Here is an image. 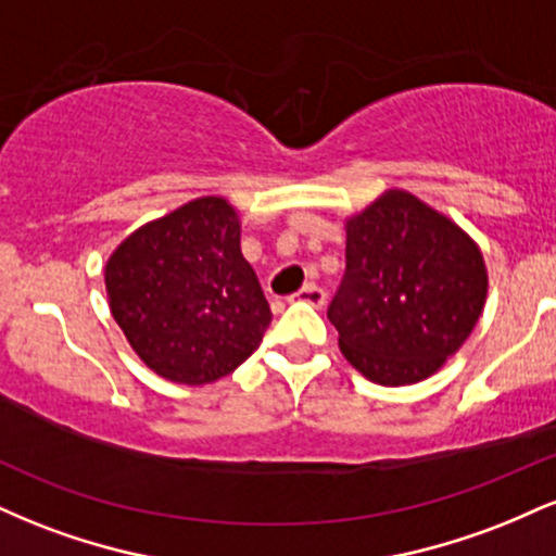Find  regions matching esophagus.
Segmentation results:
<instances>
[{"label": "esophagus", "mask_w": 556, "mask_h": 556, "mask_svg": "<svg viewBox=\"0 0 556 556\" xmlns=\"http://www.w3.org/2000/svg\"><path fill=\"white\" fill-rule=\"evenodd\" d=\"M290 300H300V303H308V305H316V308H321V305L327 303V292H324L316 282H308L300 287Z\"/></svg>", "instance_id": "esophagus-1"}]
</instances>
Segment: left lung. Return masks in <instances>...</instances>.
<instances>
[{
  "label": "left lung",
  "instance_id": "obj_1",
  "mask_svg": "<svg viewBox=\"0 0 556 556\" xmlns=\"http://www.w3.org/2000/svg\"><path fill=\"white\" fill-rule=\"evenodd\" d=\"M344 277L327 316L366 379H429L473 331L489 277L481 248L407 190H387L344 222Z\"/></svg>",
  "mask_w": 556,
  "mask_h": 556
}]
</instances>
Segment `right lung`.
I'll use <instances>...</instances> for the list:
<instances>
[{"label":"right lung","mask_w":556,"mask_h":556,"mask_svg":"<svg viewBox=\"0 0 556 556\" xmlns=\"http://www.w3.org/2000/svg\"><path fill=\"white\" fill-rule=\"evenodd\" d=\"M114 321L151 371L201 387L232 374L271 321L232 203L203 195L119 242L104 266Z\"/></svg>","instance_id":"add662e5"}]
</instances>
